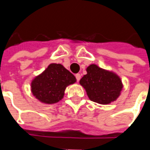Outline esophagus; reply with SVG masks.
I'll use <instances>...</instances> for the list:
<instances>
[{
	"instance_id": "34e87169",
	"label": "esophagus",
	"mask_w": 150,
	"mask_h": 150,
	"mask_svg": "<svg viewBox=\"0 0 150 150\" xmlns=\"http://www.w3.org/2000/svg\"><path fill=\"white\" fill-rule=\"evenodd\" d=\"M75 77H76V80H77V82H79V80H80V78H81V75H80L79 73H77V74L75 75Z\"/></svg>"
}]
</instances>
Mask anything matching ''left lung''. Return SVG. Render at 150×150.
Returning <instances> with one entry per match:
<instances>
[{
	"label": "left lung",
	"mask_w": 150,
	"mask_h": 150,
	"mask_svg": "<svg viewBox=\"0 0 150 150\" xmlns=\"http://www.w3.org/2000/svg\"><path fill=\"white\" fill-rule=\"evenodd\" d=\"M80 84L86 89L90 100L102 104L116 100L123 88L117 75L94 64L87 68V74L81 78Z\"/></svg>",
	"instance_id": "8db88e82"
}]
</instances>
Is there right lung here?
Wrapping results in <instances>:
<instances>
[{"mask_svg": "<svg viewBox=\"0 0 150 150\" xmlns=\"http://www.w3.org/2000/svg\"><path fill=\"white\" fill-rule=\"evenodd\" d=\"M76 78L61 64L52 63L32 83V92L45 103H55L61 100L67 86L74 83Z\"/></svg>", "mask_w": 150, "mask_h": 150, "instance_id": "right-lung-1", "label": "right lung"}]
</instances>
